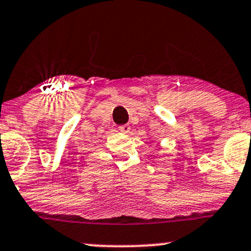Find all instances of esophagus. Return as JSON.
Returning a JSON list of instances; mask_svg holds the SVG:
<instances>
[{
    "mask_svg": "<svg viewBox=\"0 0 251 251\" xmlns=\"http://www.w3.org/2000/svg\"><path fill=\"white\" fill-rule=\"evenodd\" d=\"M119 131L123 132V133H128V132L131 131V126L127 125V124H125V125H121V126H119Z\"/></svg>",
    "mask_w": 251,
    "mask_h": 251,
    "instance_id": "obj_1",
    "label": "esophagus"
}]
</instances>
